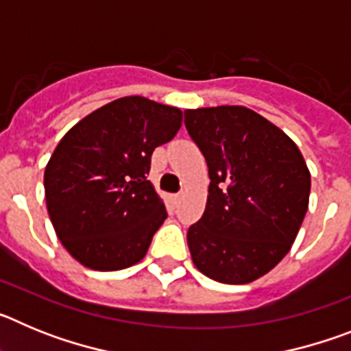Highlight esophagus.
I'll use <instances>...</instances> for the list:
<instances>
[{"label":"esophagus","mask_w":351,"mask_h":351,"mask_svg":"<svg viewBox=\"0 0 351 351\" xmlns=\"http://www.w3.org/2000/svg\"><path fill=\"white\" fill-rule=\"evenodd\" d=\"M181 200H182V193L172 195V202L176 204V206H178V204H181Z\"/></svg>","instance_id":"1"}]
</instances>
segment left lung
<instances>
[{
  "label": "left lung",
  "instance_id": "8db88e82",
  "mask_svg": "<svg viewBox=\"0 0 351 351\" xmlns=\"http://www.w3.org/2000/svg\"><path fill=\"white\" fill-rule=\"evenodd\" d=\"M209 169L202 218L188 228L197 269L244 285L283 260L306 216L311 176L295 142L241 105L184 110Z\"/></svg>",
  "mask_w": 351,
  "mask_h": 351
}]
</instances>
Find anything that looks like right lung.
Here are the masks:
<instances>
[{
	"label": "right lung",
	"instance_id": "add662e5",
	"mask_svg": "<svg viewBox=\"0 0 351 351\" xmlns=\"http://www.w3.org/2000/svg\"><path fill=\"white\" fill-rule=\"evenodd\" d=\"M182 112L125 96L79 121L54 149L43 176L47 210L61 244L95 271L141 262L165 221L147 181L153 151L172 141Z\"/></svg>",
	"mask_w": 351,
	"mask_h": 351
}]
</instances>
